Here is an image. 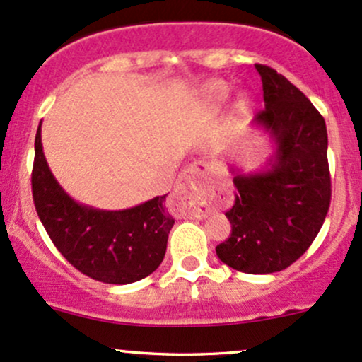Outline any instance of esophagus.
Returning <instances> with one entry per match:
<instances>
[{"label":"esophagus","instance_id":"obj_1","mask_svg":"<svg viewBox=\"0 0 362 362\" xmlns=\"http://www.w3.org/2000/svg\"><path fill=\"white\" fill-rule=\"evenodd\" d=\"M209 170V165H207V161H194V163H190L189 167H187L184 172L180 173V177H178V182H177V189L178 190H197L199 189V178H201L204 173ZM207 214V209L206 207H192V211H190V216H194V218H206Z\"/></svg>","mask_w":362,"mask_h":362}]
</instances>
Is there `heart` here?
<instances>
[{"label":"heart","mask_w":362,"mask_h":362,"mask_svg":"<svg viewBox=\"0 0 362 362\" xmlns=\"http://www.w3.org/2000/svg\"><path fill=\"white\" fill-rule=\"evenodd\" d=\"M228 95H230V86H228L224 81L216 80V81L207 83L204 88H202L201 98L206 105L218 107L226 100Z\"/></svg>","instance_id":"obj_1"}]
</instances>
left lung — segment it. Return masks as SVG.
Returning <instances> with one entry per match:
<instances>
[{"mask_svg":"<svg viewBox=\"0 0 362 362\" xmlns=\"http://www.w3.org/2000/svg\"><path fill=\"white\" fill-rule=\"evenodd\" d=\"M265 109L252 126L267 132L274 153L245 173L230 165L238 190L226 213L230 238L216 247L219 260L247 274L289 267L317 238L330 206L327 126L305 95L276 69L255 64Z\"/></svg>","mask_w":362,"mask_h":362,"instance_id":"obj_1","label":"left lung"}]
</instances>
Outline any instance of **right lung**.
<instances>
[{
	"instance_id": "right-lung-1",
	"label": "right lung",
	"mask_w": 362,
	"mask_h": 362,
	"mask_svg": "<svg viewBox=\"0 0 362 362\" xmlns=\"http://www.w3.org/2000/svg\"><path fill=\"white\" fill-rule=\"evenodd\" d=\"M32 194L52 243L73 267L91 279L131 284L155 272L163 260L175 223L165 206L167 195L120 211L74 201L49 168L40 126L35 134Z\"/></svg>"
}]
</instances>
